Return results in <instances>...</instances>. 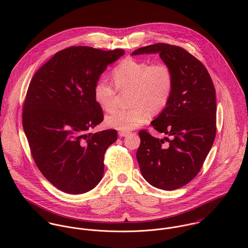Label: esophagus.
Here are the masks:
<instances>
[{
    "label": "esophagus",
    "mask_w": 248,
    "mask_h": 248,
    "mask_svg": "<svg viewBox=\"0 0 248 248\" xmlns=\"http://www.w3.org/2000/svg\"><path fill=\"white\" fill-rule=\"evenodd\" d=\"M130 133L129 132H126V131H120V132H118V135L121 137V138H123V137H126V136H128Z\"/></svg>",
    "instance_id": "34e87169"
}]
</instances>
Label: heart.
<instances>
[{
    "mask_svg": "<svg viewBox=\"0 0 248 248\" xmlns=\"http://www.w3.org/2000/svg\"><path fill=\"white\" fill-rule=\"evenodd\" d=\"M114 86L100 76L93 87L97 104L110 110L116 104L117 91L130 89V108H115L107 115L109 128L130 131L145 123L153 112L161 111L168 104L173 92V72L164 63L151 64L136 59H125L111 71Z\"/></svg>",
    "mask_w": 248,
    "mask_h": 248,
    "instance_id": "obj_1",
    "label": "heart"
}]
</instances>
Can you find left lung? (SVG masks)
<instances>
[{"instance_id": "1", "label": "left lung", "mask_w": 248, "mask_h": 248, "mask_svg": "<svg viewBox=\"0 0 248 248\" xmlns=\"http://www.w3.org/2000/svg\"><path fill=\"white\" fill-rule=\"evenodd\" d=\"M159 53L173 72L174 86L166 108L151 122L164 140L140 131L137 158L143 177L163 190L178 189L201 171L216 137V91L203 64L186 49L157 43L132 54ZM170 139H169V137Z\"/></svg>"}]
</instances>
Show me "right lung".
Listing matches in <instances>:
<instances>
[{"label": "right lung", "instance_id": "1", "mask_svg": "<svg viewBox=\"0 0 248 248\" xmlns=\"http://www.w3.org/2000/svg\"><path fill=\"white\" fill-rule=\"evenodd\" d=\"M124 50L70 46L36 71L23 106V128L38 169L68 194L94 188L104 174V155L117 132H87L104 119L93 87Z\"/></svg>", "mask_w": 248, "mask_h": 248}]
</instances>
